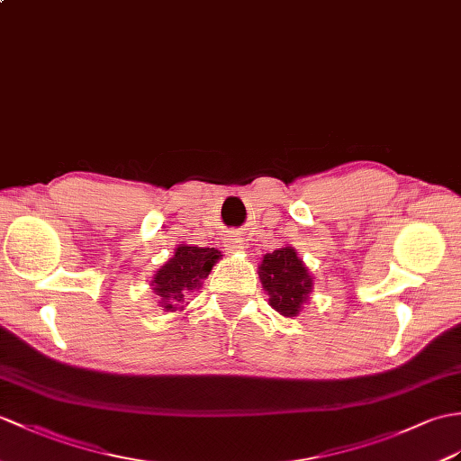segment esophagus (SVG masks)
<instances>
[{
	"label": "esophagus",
	"instance_id": "obj_1",
	"mask_svg": "<svg viewBox=\"0 0 461 461\" xmlns=\"http://www.w3.org/2000/svg\"><path fill=\"white\" fill-rule=\"evenodd\" d=\"M226 248L231 253H241V251H245V240L241 238V235H230L226 241Z\"/></svg>",
	"mask_w": 461,
	"mask_h": 461
}]
</instances>
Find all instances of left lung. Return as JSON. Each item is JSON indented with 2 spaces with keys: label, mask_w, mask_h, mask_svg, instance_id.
Masks as SVG:
<instances>
[{
  "label": "left lung",
  "mask_w": 461,
  "mask_h": 461,
  "mask_svg": "<svg viewBox=\"0 0 461 461\" xmlns=\"http://www.w3.org/2000/svg\"><path fill=\"white\" fill-rule=\"evenodd\" d=\"M259 281L269 296V304L285 318L301 314L314 288V276L298 257L293 245L263 255Z\"/></svg>",
  "instance_id": "left-lung-1"
}]
</instances>
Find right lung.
<instances>
[{
	"mask_svg": "<svg viewBox=\"0 0 461 461\" xmlns=\"http://www.w3.org/2000/svg\"><path fill=\"white\" fill-rule=\"evenodd\" d=\"M221 259L216 248H198V245L180 243L175 255L160 265L151 276V288L158 298V306L165 312L185 310L186 296L200 291L202 283L210 275L212 267Z\"/></svg>",
	"mask_w": 461,
	"mask_h": 461,
	"instance_id": "right-lung-1",
	"label": "right lung"
}]
</instances>
